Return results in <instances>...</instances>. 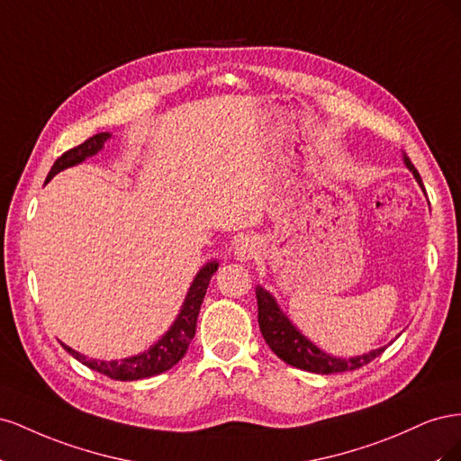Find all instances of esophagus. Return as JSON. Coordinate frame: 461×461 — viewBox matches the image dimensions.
<instances>
[{
  "mask_svg": "<svg viewBox=\"0 0 461 461\" xmlns=\"http://www.w3.org/2000/svg\"><path fill=\"white\" fill-rule=\"evenodd\" d=\"M256 254H258V242L254 239H249V236H242V239L234 246V256L240 261L254 259Z\"/></svg>",
  "mask_w": 461,
  "mask_h": 461,
  "instance_id": "34e87169",
  "label": "esophagus"
}]
</instances>
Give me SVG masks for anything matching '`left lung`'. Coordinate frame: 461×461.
I'll list each match as a JSON object with an SVG mask.
<instances>
[{
  "instance_id": "1",
  "label": "left lung",
  "mask_w": 461,
  "mask_h": 461,
  "mask_svg": "<svg viewBox=\"0 0 461 461\" xmlns=\"http://www.w3.org/2000/svg\"><path fill=\"white\" fill-rule=\"evenodd\" d=\"M403 159H406L408 169L413 173L417 183L423 186L421 176L417 173L410 158H403ZM256 298H258V321H259V329L265 342L269 344L271 350L281 357L285 364L292 367L321 373V375L344 373V371H354L367 366L369 361H373L376 356H381L384 352V348H379V350H373L366 356H357L350 359L332 357L329 354H323L319 348H315L308 339H303L302 334L290 325V321L283 315L281 310H278V305L275 303L269 292H265L261 286H258Z\"/></svg>"
}]
</instances>
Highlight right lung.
I'll list each match as a JSON object with an SVG mask.
<instances>
[{
  "label": "right lung",
  "mask_w": 461,
  "mask_h": 461,
  "mask_svg": "<svg viewBox=\"0 0 461 461\" xmlns=\"http://www.w3.org/2000/svg\"><path fill=\"white\" fill-rule=\"evenodd\" d=\"M107 138H111V134L100 132V134L88 138V140L82 142L80 146H77L73 149H67L63 156L53 163L51 171L48 173L46 183H50L53 175H58L59 171L67 169V167H73L100 151ZM215 271H217V263H207L205 267L198 273V276L194 278L183 310H180L173 327L156 346H151L148 352L129 357V359H121V361H95V359H88L86 356L75 352L73 348H68L65 344H63V348L73 357L82 361L86 367L109 376V379H115V381H138V379H148V376L165 373L167 369H171L173 366L178 364L180 359H183V356L186 354L188 346L194 339V334H196L198 313H200L209 281H212V275Z\"/></svg>",
  "instance_id": "add662e5"
}]
</instances>
